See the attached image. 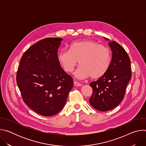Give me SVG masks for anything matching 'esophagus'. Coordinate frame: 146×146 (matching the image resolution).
<instances>
[{
	"mask_svg": "<svg viewBox=\"0 0 146 146\" xmlns=\"http://www.w3.org/2000/svg\"><path fill=\"white\" fill-rule=\"evenodd\" d=\"M74 85L76 86V87H80V86H82V85L81 84H80V83L76 82V81H74Z\"/></svg>",
	"mask_w": 146,
	"mask_h": 146,
	"instance_id": "1",
	"label": "esophagus"
}]
</instances>
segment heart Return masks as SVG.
Listing matches in <instances>:
<instances>
[{
  "label": "heart",
  "instance_id": "heart-1",
  "mask_svg": "<svg viewBox=\"0 0 146 146\" xmlns=\"http://www.w3.org/2000/svg\"><path fill=\"white\" fill-rule=\"evenodd\" d=\"M57 58L66 72H72L78 60L80 65L74 74L79 79L90 76L92 78H100L107 72L111 63L109 50L90 40L74 41L70 44L69 50H61Z\"/></svg>",
  "mask_w": 146,
  "mask_h": 146
}]
</instances>
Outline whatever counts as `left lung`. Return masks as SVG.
I'll use <instances>...</instances> for the list:
<instances>
[{"mask_svg": "<svg viewBox=\"0 0 146 146\" xmlns=\"http://www.w3.org/2000/svg\"><path fill=\"white\" fill-rule=\"evenodd\" d=\"M109 45L112 51L110 67L102 77L90 84L93 90L90 103L100 111L112 110L119 105L132 77L131 60L127 52L115 41H110Z\"/></svg>", "mask_w": 146, "mask_h": 146, "instance_id": "8db88e82", "label": "left lung"}]
</instances>
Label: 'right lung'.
Returning <instances> with one entry per match:
<instances>
[{
    "instance_id": "1",
    "label": "right lung",
    "mask_w": 146,
    "mask_h": 146,
    "mask_svg": "<svg viewBox=\"0 0 146 146\" xmlns=\"http://www.w3.org/2000/svg\"><path fill=\"white\" fill-rule=\"evenodd\" d=\"M60 37L41 40L23 54L17 73V83L23 99L34 111L52 116L64 108L73 79L58 60Z\"/></svg>"
}]
</instances>
